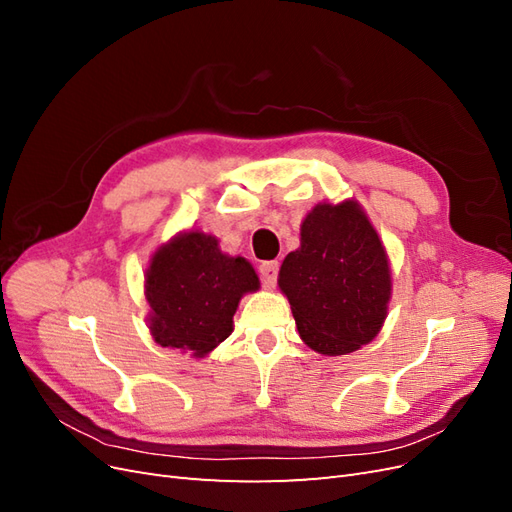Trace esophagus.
Wrapping results in <instances>:
<instances>
[{
	"mask_svg": "<svg viewBox=\"0 0 512 512\" xmlns=\"http://www.w3.org/2000/svg\"><path fill=\"white\" fill-rule=\"evenodd\" d=\"M258 271H260L262 284H265L267 288H273L275 282H277V271H280V262H275V260L262 262V265L258 267Z\"/></svg>",
	"mask_w": 512,
	"mask_h": 512,
	"instance_id": "1",
	"label": "esophagus"
}]
</instances>
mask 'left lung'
I'll use <instances>...</instances> for the list:
<instances>
[{
	"label": "left lung",
	"instance_id": "8db88e82",
	"mask_svg": "<svg viewBox=\"0 0 512 512\" xmlns=\"http://www.w3.org/2000/svg\"><path fill=\"white\" fill-rule=\"evenodd\" d=\"M277 284L286 294L303 342L324 356L359 350L389 314V254L354 198L318 203L301 222V245L290 252Z\"/></svg>",
	"mask_w": 512,
	"mask_h": 512
}]
</instances>
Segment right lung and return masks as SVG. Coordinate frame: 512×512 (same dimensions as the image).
<instances>
[{
	"instance_id": "right-lung-1",
	"label": "right lung",
	"mask_w": 512,
	"mask_h": 512,
	"mask_svg": "<svg viewBox=\"0 0 512 512\" xmlns=\"http://www.w3.org/2000/svg\"><path fill=\"white\" fill-rule=\"evenodd\" d=\"M260 280L243 256L220 250L218 237L183 230L162 243L145 271L147 327L156 344L203 359L232 333L243 294Z\"/></svg>"
}]
</instances>
